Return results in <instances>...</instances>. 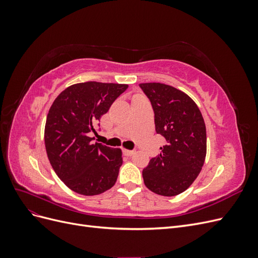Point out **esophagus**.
Instances as JSON below:
<instances>
[{
	"mask_svg": "<svg viewBox=\"0 0 258 258\" xmlns=\"http://www.w3.org/2000/svg\"><path fill=\"white\" fill-rule=\"evenodd\" d=\"M123 154L126 156H131L135 154V151H130V150H123Z\"/></svg>",
	"mask_w": 258,
	"mask_h": 258,
	"instance_id": "obj_1",
	"label": "esophagus"
}]
</instances>
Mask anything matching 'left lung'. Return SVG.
I'll use <instances>...</instances> for the list:
<instances>
[{
    "label": "left lung",
    "instance_id": "obj_1",
    "mask_svg": "<svg viewBox=\"0 0 258 258\" xmlns=\"http://www.w3.org/2000/svg\"><path fill=\"white\" fill-rule=\"evenodd\" d=\"M150 99L155 128L166 139L160 155L143 169L144 184L153 192L172 197L185 191L199 175L207 154L204 117L194 100L172 86L139 85Z\"/></svg>",
    "mask_w": 258,
    "mask_h": 258
}]
</instances>
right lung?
Here are the masks:
<instances>
[{"instance_id": "add662e5", "label": "right lung", "mask_w": 258, "mask_h": 258, "mask_svg": "<svg viewBox=\"0 0 258 258\" xmlns=\"http://www.w3.org/2000/svg\"><path fill=\"white\" fill-rule=\"evenodd\" d=\"M128 85L86 82L62 91L49 108L45 147L54 172L70 189L95 196L116 183L121 150L92 143L89 134Z\"/></svg>"}]
</instances>
